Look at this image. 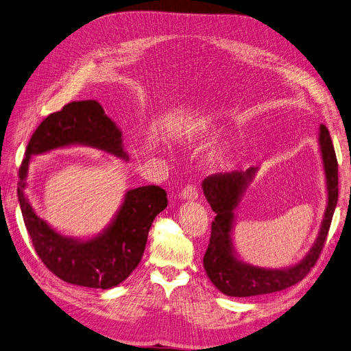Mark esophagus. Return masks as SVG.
<instances>
[{
	"label": "esophagus",
	"mask_w": 351,
	"mask_h": 351,
	"mask_svg": "<svg viewBox=\"0 0 351 351\" xmlns=\"http://www.w3.org/2000/svg\"><path fill=\"white\" fill-rule=\"evenodd\" d=\"M180 197L183 200H195L197 199V188L195 185H188L183 188V191L180 192Z\"/></svg>",
	"instance_id": "1"
}]
</instances>
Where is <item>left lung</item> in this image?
<instances>
[{
	"label": "left lung",
	"instance_id": "1",
	"mask_svg": "<svg viewBox=\"0 0 351 351\" xmlns=\"http://www.w3.org/2000/svg\"><path fill=\"white\" fill-rule=\"evenodd\" d=\"M319 145L327 186V208L316 242L307 254L294 266L285 269H265L237 259L232 232L234 226V209L253 180L257 168L234 171L208 176L202 188L212 210L216 213L208 250L204 256V267L208 278L226 296L250 298L285 290L302 282L316 265L323 250L326 237L333 219L339 199V169L333 142L324 125H320Z\"/></svg>",
	"mask_w": 351,
	"mask_h": 351
}]
</instances>
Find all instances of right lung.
<instances>
[{
    "instance_id": "obj_1",
    "label": "right lung",
    "mask_w": 351,
    "mask_h": 351,
    "mask_svg": "<svg viewBox=\"0 0 351 351\" xmlns=\"http://www.w3.org/2000/svg\"><path fill=\"white\" fill-rule=\"evenodd\" d=\"M72 145L90 146L128 160L122 132L97 101H75L48 115L31 136L20 166L18 200L24 223L43 263L66 283L110 289L139 265L154 219L168 206L166 192L147 185L125 193L115 217L101 233L81 241L53 230L36 216L24 193L31 158Z\"/></svg>"
}]
</instances>
